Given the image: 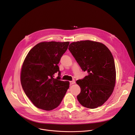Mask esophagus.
<instances>
[{
    "label": "esophagus",
    "mask_w": 135,
    "mask_h": 135,
    "mask_svg": "<svg viewBox=\"0 0 135 135\" xmlns=\"http://www.w3.org/2000/svg\"><path fill=\"white\" fill-rule=\"evenodd\" d=\"M69 83H70V85H73V84H74L75 83V81L74 80H73V81H70Z\"/></svg>",
    "instance_id": "34e87169"
}]
</instances>
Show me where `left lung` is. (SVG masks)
Wrapping results in <instances>:
<instances>
[{"mask_svg": "<svg viewBox=\"0 0 135 135\" xmlns=\"http://www.w3.org/2000/svg\"><path fill=\"white\" fill-rule=\"evenodd\" d=\"M68 49L82 70L88 73L76 81L81 88L78 101L88 108L102 106L112 94L115 84L116 71L112 53L104 44L89 40L71 43Z\"/></svg>", "mask_w": 135, "mask_h": 135, "instance_id": "obj_1", "label": "left lung"}]
</instances>
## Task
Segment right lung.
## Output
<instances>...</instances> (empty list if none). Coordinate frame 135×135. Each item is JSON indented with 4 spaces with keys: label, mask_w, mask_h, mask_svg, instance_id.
Segmentation results:
<instances>
[{
    "label": "right lung",
    "mask_w": 135,
    "mask_h": 135,
    "mask_svg": "<svg viewBox=\"0 0 135 135\" xmlns=\"http://www.w3.org/2000/svg\"><path fill=\"white\" fill-rule=\"evenodd\" d=\"M69 44V42H42L32 48L26 57L21 83L27 97L38 108L51 110L57 107L69 87L68 81L60 80L57 65ZM56 72L59 76L54 79Z\"/></svg>",
    "instance_id": "add662e5"
}]
</instances>
